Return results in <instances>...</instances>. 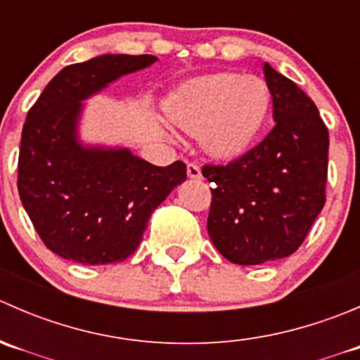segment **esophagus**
<instances>
[{"instance_id": "34e87169", "label": "esophagus", "mask_w": 360, "mask_h": 360, "mask_svg": "<svg viewBox=\"0 0 360 360\" xmlns=\"http://www.w3.org/2000/svg\"><path fill=\"white\" fill-rule=\"evenodd\" d=\"M186 172H188V177H191V179H200L202 177L200 167H198V163H195V162L188 163Z\"/></svg>"}]
</instances>
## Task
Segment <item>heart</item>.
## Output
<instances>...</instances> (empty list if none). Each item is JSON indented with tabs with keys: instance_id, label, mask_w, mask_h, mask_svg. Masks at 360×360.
Instances as JSON below:
<instances>
[{
	"instance_id": "1",
	"label": "heart",
	"mask_w": 360,
	"mask_h": 360,
	"mask_svg": "<svg viewBox=\"0 0 360 360\" xmlns=\"http://www.w3.org/2000/svg\"><path fill=\"white\" fill-rule=\"evenodd\" d=\"M270 108V90L257 76L214 72L184 85L169 101L170 120L184 130L205 127L203 143L212 155L231 158L248 150Z\"/></svg>"
}]
</instances>
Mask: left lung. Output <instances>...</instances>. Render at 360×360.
<instances>
[{"label":"left lung","instance_id":"left-lung-1","mask_svg":"<svg viewBox=\"0 0 360 360\" xmlns=\"http://www.w3.org/2000/svg\"><path fill=\"white\" fill-rule=\"evenodd\" d=\"M275 127L226 165L202 167L212 183L207 230L235 264L291 256L326 203L329 132L314 101L264 64Z\"/></svg>","mask_w":360,"mask_h":360}]
</instances>
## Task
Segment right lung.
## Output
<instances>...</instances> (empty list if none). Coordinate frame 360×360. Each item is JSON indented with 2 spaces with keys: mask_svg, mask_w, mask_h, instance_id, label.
Here are the masks:
<instances>
[{
  "mask_svg": "<svg viewBox=\"0 0 360 360\" xmlns=\"http://www.w3.org/2000/svg\"><path fill=\"white\" fill-rule=\"evenodd\" d=\"M157 60L108 53L71 64L27 112L17 188L43 244L64 259L125 261L143 240L151 212L186 179L183 162L157 167L125 148H85L76 136L82 101Z\"/></svg>",
  "mask_w": 360,
  "mask_h": 360,
  "instance_id": "add662e5",
  "label": "right lung"
}]
</instances>
